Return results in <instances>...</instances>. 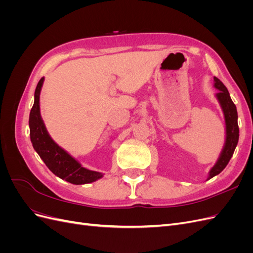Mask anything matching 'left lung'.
Instances as JSON below:
<instances>
[{"label": "left lung", "instance_id": "obj_1", "mask_svg": "<svg viewBox=\"0 0 253 253\" xmlns=\"http://www.w3.org/2000/svg\"><path fill=\"white\" fill-rule=\"evenodd\" d=\"M214 86L218 89L216 97L218 99L221 109H223V112L225 115L227 136H226V143H225L224 150L221 152L220 157L217 160L216 165L211 169L209 179L214 177L215 175L219 174L225 169L228 163L230 162V159L234 153V150L237 145V142H239V136H240L239 125H237L236 106L231 100L227 87L224 85V83L216 77H214Z\"/></svg>", "mask_w": 253, "mask_h": 253}]
</instances>
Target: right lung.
I'll list each match as a JSON object with an SVG mask.
<instances>
[{
	"label": "right lung",
	"instance_id": "obj_1",
	"mask_svg": "<svg viewBox=\"0 0 253 253\" xmlns=\"http://www.w3.org/2000/svg\"><path fill=\"white\" fill-rule=\"evenodd\" d=\"M44 78L38 82L35 90V102L29 114L30 140L38 154L48 169L61 179L74 185L89 183L102 177V174L89 171L75 160L68 153L53 141L48 135L40 115V91Z\"/></svg>",
	"mask_w": 253,
	"mask_h": 253
}]
</instances>
